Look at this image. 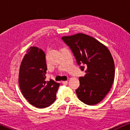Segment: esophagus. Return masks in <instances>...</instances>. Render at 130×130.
<instances>
[{
  "instance_id": "obj_1",
  "label": "esophagus",
  "mask_w": 130,
  "mask_h": 130,
  "mask_svg": "<svg viewBox=\"0 0 130 130\" xmlns=\"http://www.w3.org/2000/svg\"><path fill=\"white\" fill-rule=\"evenodd\" d=\"M62 83L63 85L68 84V80H63V81H62Z\"/></svg>"
}]
</instances>
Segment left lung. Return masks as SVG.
<instances>
[{
	"mask_svg": "<svg viewBox=\"0 0 130 130\" xmlns=\"http://www.w3.org/2000/svg\"><path fill=\"white\" fill-rule=\"evenodd\" d=\"M72 50L80 69L86 74L79 78L77 97L88 105L99 103L111 90L114 80V62L109 50L93 37L79 33L62 37Z\"/></svg>",
	"mask_w": 130,
	"mask_h": 130,
	"instance_id": "left-lung-1",
	"label": "left lung"
}]
</instances>
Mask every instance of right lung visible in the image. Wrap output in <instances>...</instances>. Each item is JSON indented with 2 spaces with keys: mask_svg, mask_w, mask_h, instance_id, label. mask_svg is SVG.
<instances>
[{
  "mask_svg": "<svg viewBox=\"0 0 130 130\" xmlns=\"http://www.w3.org/2000/svg\"><path fill=\"white\" fill-rule=\"evenodd\" d=\"M46 70L43 51L30 47L20 65L19 86L25 98L37 108H45L54 102L60 85L52 79L46 81Z\"/></svg>",
  "mask_w": 130,
  "mask_h": 130,
  "instance_id": "1",
  "label": "right lung"
}]
</instances>
